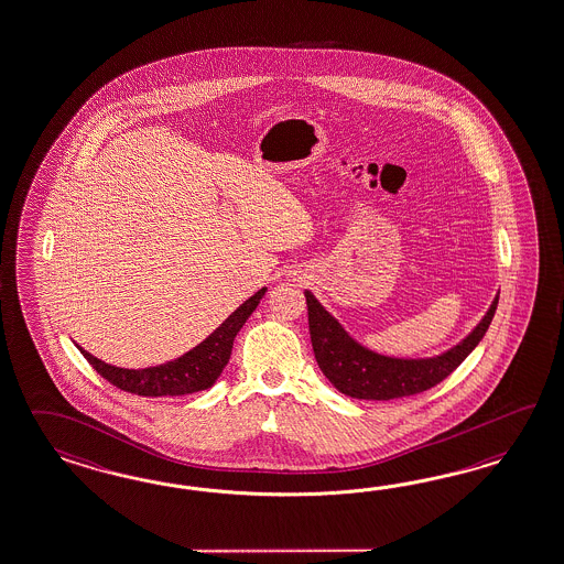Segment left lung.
<instances>
[{
  "mask_svg": "<svg viewBox=\"0 0 564 564\" xmlns=\"http://www.w3.org/2000/svg\"><path fill=\"white\" fill-rule=\"evenodd\" d=\"M304 296L308 332L321 372L339 392L364 401L401 399L440 384L485 337L499 303V296H495L477 327L444 354L432 358H394L356 341L311 290H304Z\"/></svg>",
  "mask_w": 564,
  "mask_h": 564,
  "instance_id": "left-lung-1",
  "label": "left lung"
}]
</instances>
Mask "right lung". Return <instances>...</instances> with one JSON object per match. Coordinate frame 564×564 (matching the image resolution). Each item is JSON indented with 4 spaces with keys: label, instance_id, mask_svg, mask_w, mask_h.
Listing matches in <instances>:
<instances>
[{
    "label": "right lung",
    "instance_id": "1",
    "mask_svg": "<svg viewBox=\"0 0 564 564\" xmlns=\"http://www.w3.org/2000/svg\"><path fill=\"white\" fill-rule=\"evenodd\" d=\"M265 290L268 289L258 290L253 296H249L246 303L241 304L237 311H232L231 315L204 339L203 344L192 347L184 356L160 366H149L141 370L118 368L112 364L98 360L84 347L77 344L75 346L94 366V370L104 376L110 384L139 397H182V394L210 389L231 358L235 335L246 325L251 313L258 308Z\"/></svg>",
    "mask_w": 564,
    "mask_h": 564
}]
</instances>
